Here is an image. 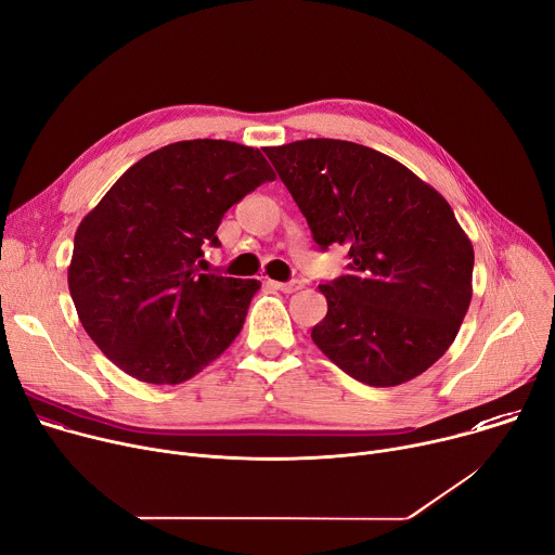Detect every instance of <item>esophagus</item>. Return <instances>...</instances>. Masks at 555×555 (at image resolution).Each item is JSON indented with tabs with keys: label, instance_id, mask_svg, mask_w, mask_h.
Instances as JSON below:
<instances>
[{
	"label": "esophagus",
	"instance_id": "1",
	"mask_svg": "<svg viewBox=\"0 0 555 555\" xmlns=\"http://www.w3.org/2000/svg\"><path fill=\"white\" fill-rule=\"evenodd\" d=\"M269 284H271L273 288L282 291V293H295V291L301 288V282H297V280H293V282H275V280H269Z\"/></svg>",
	"mask_w": 555,
	"mask_h": 555
}]
</instances>
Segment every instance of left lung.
Wrapping results in <instances>:
<instances>
[{
    "label": "left lung",
    "mask_w": 555,
    "mask_h": 555,
    "mask_svg": "<svg viewBox=\"0 0 555 555\" xmlns=\"http://www.w3.org/2000/svg\"><path fill=\"white\" fill-rule=\"evenodd\" d=\"M320 249L348 275L320 284L315 346L352 379L390 388L439 361L472 301L474 246L448 201L399 160L348 141L264 147Z\"/></svg>",
    "instance_id": "obj_1"
}]
</instances>
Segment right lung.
I'll return each instance as SVG.
<instances>
[{
	"label": "right lung",
	"instance_id": "add662e5",
	"mask_svg": "<svg viewBox=\"0 0 555 555\" xmlns=\"http://www.w3.org/2000/svg\"><path fill=\"white\" fill-rule=\"evenodd\" d=\"M275 173L260 150L196 139L165 145L122 173L81 220L68 267L77 315L130 377L176 386L242 331L258 280L198 273L229 207Z\"/></svg>",
	"mask_w": 555,
	"mask_h": 555
}]
</instances>
